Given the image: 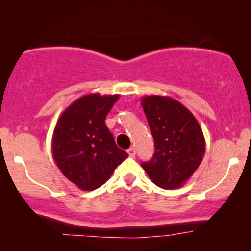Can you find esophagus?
<instances>
[{
  "label": "esophagus",
  "instance_id": "obj_1",
  "mask_svg": "<svg viewBox=\"0 0 251 251\" xmlns=\"http://www.w3.org/2000/svg\"><path fill=\"white\" fill-rule=\"evenodd\" d=\"M128 154L131 157H135V155H136V150H135V147H130V149L128 150Z\"/></svg>",
  "mask_w": 251,
  "mask_h": 251
}]
</instances>
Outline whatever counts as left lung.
<instances>
[{
    "label": "left lung",
    "mask_w": 251,
    "mask_h": 251,
    "mask_svg": "<svg viewBox=\"0 0 251 251\" xmlns=\"http://www.w3.org/2000/svg\"><path fill=\"white\" fill-rule=\"evenodd\" d=\"M142 106L155 146L152 160L142 167L156 186L179 188L203 160L205 140L201 126L183 104L171 97L144 96Z\"/></svg>",
    "instance_id": "obj_1"
}]
</instances>
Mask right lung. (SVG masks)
<instances>
[{
  "label": "right lung",
  "mask_w": 251,
  "mask_h": 251,
  "mask_svg": "<svg viewBox=\"0 0 251 251\" xmlns=\"http://www.w3.org/2000/svg\"><path fill=\"white\" fill-rule=\"evenodd\" d=\"M120 95L89 94L68 106L54 126L51 150L57 167L82 191H94L109 179L128 157L116 146L105 123Z\"/></svg>",
  "instance_id": "1"
}]
</instances>
